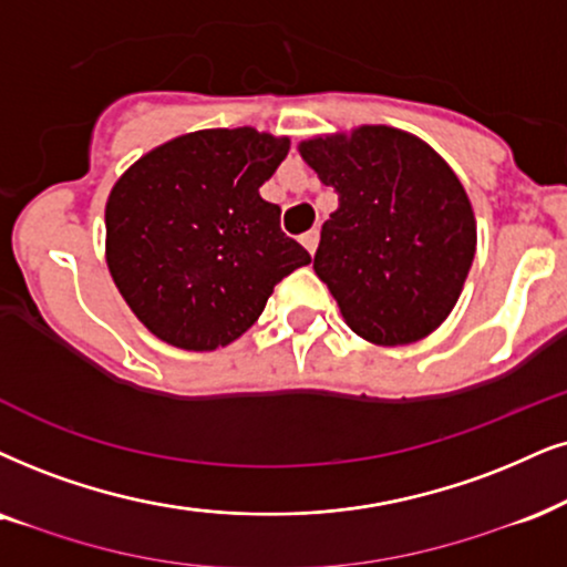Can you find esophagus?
Segmentation results:
<instances>
[{
  "instance_id": "34e87169",
  "label": "esophagus",
  "mask_w": 567,
  "mask_h": 567,
  "mask_svg": "<svg viewBox=\"0 0 567 567\" xmlns=\"http://www.w3.org/2000/svg\"><path fill=\"white\" fill-rule=\"evenodd\" d=\"M300 243H303V248L308 250V254H313V250H317V246H319V230L303 233V235H300Z\"/></svg>"
}]
</instances>
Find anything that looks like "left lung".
<instances>
[{
	"mask_svg": "<svg viewBox=\"0 0 567 567\" xmlns=\"http://www.w3.org/2000/svg\"><path fill=\"white\" fill-rule=\"evenodd\" d=\"M337 193L313 271L358 337L395 348L450 317L476 254V217L450 164L413 133L361 125L298 146Z\"/></svg>",
	"mask_w": 567,
	"mask_h": 567,
	"instance_id": "1",
	"label": "left lung"
}]
</instances>
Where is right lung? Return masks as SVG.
<instances>
[{"label":"right lung","instance_id":"right-lung-1","mask_svg":"<svg viewBox=\"0 0 567 567\" xmlns=\"http://www.w3.org/2000/svg\"><path fill=\"white\" fill-rule=\"evenodd\" d=\"M288 152V135L212 127L152 148L114 183L106 267L148 332L183 350L230 346L311 261L259 193Z\"/></svg>","mask_w":567,"mask_h":567}]
</instances>
